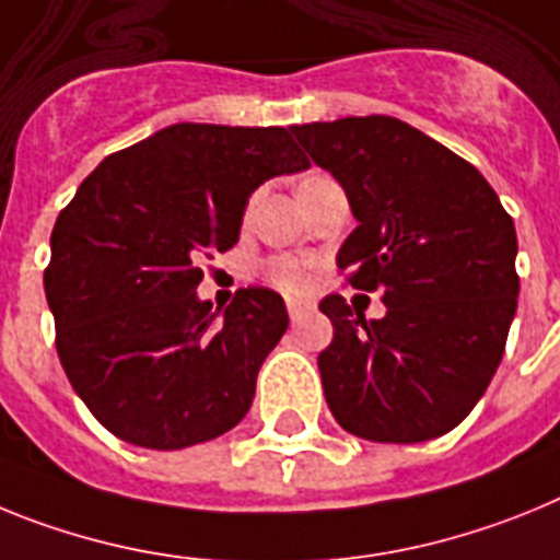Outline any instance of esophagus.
<instances>
[{
	"mask_svg": "<svg viewBox=\"0 0 560 560\" xmlns=\"http://www.w3.org/2000/svg\"><path fill=\"white\" fill-rule=\"evenodd\" d=\"M287 313H290V320H293V324H299V320L310 313V307L307 304H301V301H287Z\"/></svg>",
	"mask_w": 560,
	"mask_h": 560,
	"instance_id": "obj_1",
	"label": "esophagus"
}]
</instances>
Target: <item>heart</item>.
<instances>
[{
	"label": "heart",
	"mask_w": 560,
	"mask_h": 560,
	"mask_svg": "<svg viewBox=\"0 0 560 560\" xmlns=\"http://www.w3.org/2000/svg\"><path fill=\"white\" fill-rule=\"evenodd\" d=\"M267 284L287 295H304L313 287V261L299 256H276L265 265Z\"/></svg>",
	"instance_id": "obj_1"
}]
</instances>
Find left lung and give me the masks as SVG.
<instances>
[{
  "label": "left lung",
  "instance_id": "8db88e82",
  "mask_svg": "<svg viewBox=\"0 0 560 560\" xmlns=\"http://www.w3.org/2000/svg\"><path fill=\"white\" fill-rule=\"evenodd\" d=\"M290 132L343 186L358 220L338 267L386 304L374 320L343 295L318 304L335 327L318 354L329 411L372 442L448 434L493 381L513 324L510 213L468 160L388 115Z\"/></svg>",
  "mask_w": 560,
  "mask_h": 560
}]
</instances>
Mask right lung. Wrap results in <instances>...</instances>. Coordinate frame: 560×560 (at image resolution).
<instances>
[{"label":"right lung","instance_id":"right-lung-1","mask_svg":"<svg viewBox=\"0 0 560 560\" xmlns=\"http://www.w3.org/2000/svg\"><path fill=\"white\" fill-rule=\"evenodd\" d=\"M304 168L281 126L174 124L81 183L52 228L45 293L61 366L106 431L177 451L247 415L287 307L247 287L213 310L199 261L240 242L265 179Z\"/></svg>","mask_w":560,"mask_h":560}]
</instances>
